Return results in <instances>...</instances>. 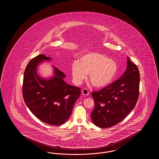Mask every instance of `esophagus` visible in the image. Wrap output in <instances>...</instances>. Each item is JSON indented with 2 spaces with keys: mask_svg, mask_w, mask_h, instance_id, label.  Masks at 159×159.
I'll use <instances>...</instances> for the list:
<instances>
[{
  "mask_svg": "<svg viewBox=\"0 0 159 159\" xmlns=\"http://www.w3.org/2000/svg\"><path fill=\"white\" fill-rule=\"evenodd\" d=\"M82 94H83V95H84V96H88V95H89V92H88V90L87 89H83L82 90Z\"/></svg>",
  "mask_w": 159,
  "mask_h": 159,
  "instance_id": "1",
  "label": "esophagus"
}]
</instances>
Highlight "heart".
<instances>
[{
	"instance_id": "obj_1",
	"label": "heart",
	"mask_w": 159,
	"mask_h": 159,
	"mask_svg": "<svg viewBox=\"0 0 159 159\" xmlns=\"http://www.w3.org/2000/svg\"><path fill=\"white\" fill-rule=\"evenodd\" d=\"M71 73L74 82L80 84L89 73V81L95 88H103L113 82L118 72L115 61L98 52H88L73 62Z\"/></svg>"
}]
</instances>
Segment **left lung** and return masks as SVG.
<instances>
[{
  "label": "left lung",
  "mask_w": 159,
  "mask_h": 159,
  "mask_svg": "<svg viewBox=\"0 0 159 159\" xmlns=\"http://www.w3.org/2000/svg\"><path fill=\"white\" fill-rule=\"evenodd\" d=\"M140 76L138 68L128 57L127 68L120 79L98 92H93L95 107L92 121L101 128L113 126L122 121L135 107Z\"/></svg>",
  "instance_id": "1"
}]
</instances>
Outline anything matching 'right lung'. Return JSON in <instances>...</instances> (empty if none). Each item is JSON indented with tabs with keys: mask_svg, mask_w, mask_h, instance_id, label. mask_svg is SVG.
<instances>
[{
	"mask_svg": "<svg viewBox=\"0 0 159 159\" xmlns=\"http://www.w3.org/2000/svg\"><path fill=\"white\" fill-rule=\"evenodd\" d=\"M52 59L42 54L30 61L24 74L23 95L31 112L43 123L59 126L67 121L80 95V88L66 83V75L52 66L53 76L43 78L39 66Z\"/></svg>",
	"mask_w": 159,
	"mask_h": 159,
	"instance_id": "right-lung-1",
	"label": "right lung"
}]
</instances>
